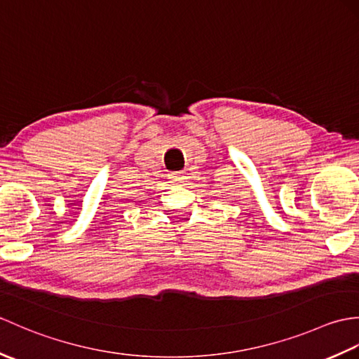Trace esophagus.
<instances>
[{"label":"esophagus","mask_w":359,"mask_h":359,"mask_svg":"<svg viewBox=\"0 0 359 359\" xmlns=\"http://www.w3.org/2000/svg\"><path fill=\"white\" fill-rule=\"evenodd\" d=\"M170 177L174 184H177V185H185L188 182V175L185 172H174L170 175Z\"/></svg>","instance_id":"34e87169"}]
</instances>
